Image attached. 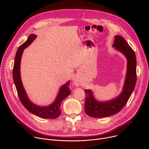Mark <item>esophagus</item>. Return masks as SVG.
I'll return each mask as SVG.
<instances>
[{
  "instance_id": "34e87169",
  "label": "esophagus",
  "mask_w": 149,
  "mask_h": 149,
  "mask_svg": "<svg viewBox=\"0 0 149 149\" xmlns=\"http://www.w3.org/2000/svg\"><path fill=\"white\" fill-rule=\"evenodd\" d=\"M75 84H76V82H75Z\"/></svg>"
}]
</instances>
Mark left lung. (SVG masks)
<instances>
[{"mask_svg": "<svg viewBox=\"0 0 149 149\" xmlns=\"http://www.w3.org/2000/svg\"><path fill=\"white\" fill-rule=\"evenodd\" d=\"M113 47L123 54L127 59V71L123 90L118 96L107 101H100L91 90H85V111L94 118L111 116L118 113L130 98L136 86V58L134 51L121 36L116 35Z\"/></svg>", "mask_w": 149, "mask_h": 149, "instance_id": "8db88e82", "label": "left lung"}]
</instances>
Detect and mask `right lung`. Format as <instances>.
Segmentation results:
<instances>
[{"mask_svg":"<svg viewBox=\"0 0 149 149\" xmlns=\"http://www.w3.org/2000/svg\"><path fill=\"white\" fill-rule=\"evenodd\" d=\"M35 34H31L27 40L21 45L17 50L13 70V78L19 98L24 107L31 113L43 118L54 119L57 118L61 113V104L62 101L71 94L69 88L70 81H68L59 88L54 101L48 106H40L33 103L28 98L25 90L20 77V61L24 50L30 45L36 38Z\"/></svg>","mask_w":149,"mask_h":149,"instance_id":"obj_1","label":"right lung"}]
</instances>
